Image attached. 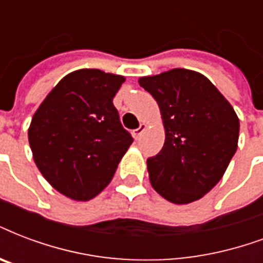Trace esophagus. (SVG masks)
<instances>
[{
	"mask_svg": "<svg viewBox=\"0 0 263 263\" xmlns=\"http://www.w3.org/2000/svg\"><path fill=\"white\" fill-rule=\"evenodd\" d=\"M145 129H146V124H140L139 128H136V129H134V131H132V136H134V138L138 140L140 138V135L143 134V131H145Z\"/></svg>",
	"mask_w": 263,
	"mask_h": 263,
	"instance_id": "esophagus-1",
	"label": "esophagus"
}]
</instances>
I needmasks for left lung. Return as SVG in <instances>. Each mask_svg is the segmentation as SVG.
<instances>
[{"mask_svg":"<svg viewBox=\"0 0 263 263\" xmlns=\"http://www.w3.org/2000/svg\"><path fill=\"white\" fill-rule=\"evenodd\" d=\"M138 83L157 102L165 129L163 149L147 158L150 183L171 203H193L222 179L237 150V114L193 70L172 69Z\"/></svg>","mask_w":263,"mask_h":263,"instance_id":"8db88e82","label":"left lung"}]
</instances>
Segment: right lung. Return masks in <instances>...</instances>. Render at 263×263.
<instances>
[{"label":"right lung","instance_id":"obj_1","mask_svg":"<svg viewBox=\"0 0 263 263\" xmlns=\"http://www.w3.org/2000/svg\"><path fill=\"white\" fill-rule=\"evenodd\" d=\"M124 81L98 69L76 70L34 113L29 127L34 163L66 197L88 201L98 196L134 142L113 105Z\"/></svg>","mask_w":263,"mask_h":263}]
</instances>
